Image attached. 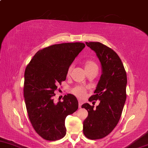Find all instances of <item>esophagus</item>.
Returning a JSON list of instances; mask_svg holds the SVG:
<instances>
[{"mask_svg":"<svg viewBox=\"0 0 148 148\" xmlns=\"http://www.w3.org/2000/svg\"><path fill=\"white\" fill-rule=\"evenodd\" d=\"M82 104V103L81 101L79 100V108H81V107Z\"/></svg>","mask_w":148,"mask_h":148,"instance_id":"1","label":"esophagus"}]
</instances>
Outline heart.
I'll use <instances>...</instances> for the list:
<instances>
[{
	"mask_svg": "<svg viewBox=\"0 0 148 148\" xmlns=\"http://www.w3.org/2000/svg\"><path fill=\"white\" fill-rule=\"evenodd\" d=\"M72 68H73V66H71L69 67L68 69H67V76L70 75ZM84 68L86 69V71H90V70H93V69H95L97 71L98 66L97 63H95L94 61L87 60L86 62H85L84 63ZM71 92L78 97L82 98L84 97L85 94H86V89L82 86H76L71 90Z\"/></svg>",
	"mask_w": 148,
	"mask_h": 148,
	"instance_id": "obj_1",
	"label": "heart"
}]
</instances>
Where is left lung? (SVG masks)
Masks as SVG:
<instances>
[{"label":"left lung","instance_id":"1","mask_svg":"<svg viewBox=\"0 0 148 148\" xmlns=\"http://www.w3.org/2000/svg\"><path fill=\"white\" fill-rule=\"evenodd\" d=\"M101 63L102 75L90 101L99 100L94 108L88 103L82 108L88 116L83 122V133L91 140L107 136L117 125L126 100L127 74L122 62L112 49L99 42H86Z\"/></svg>","mask_w":148,"mask_h":148}]
</instances>
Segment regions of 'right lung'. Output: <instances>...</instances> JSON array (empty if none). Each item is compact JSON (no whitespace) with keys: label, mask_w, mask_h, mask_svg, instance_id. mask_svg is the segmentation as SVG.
<instances>
[{"label":"right lung","mask_w":148,"mask_h":148,"mask_svg":"<svg viewBox=\"0 0 148 148\" xmlns=\"http://www.w3.org/2000/svg\"><path fill=\"white\" fill-rule=\"evenodd\" d=\"M85 47L81 42L49 46L37 53L25 71L24 97L28 118L36 133L43 139L58 140L66 134L65 119L78 108L73 95L54 103V91L66 79L70 65Z\"/></svg>","instance_id":"right-lung-1"}]
</instances>
